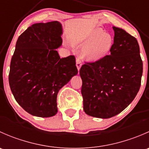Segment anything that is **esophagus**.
<instances>
[{"label": "esophagus", "mask_w": 149, "mask_h": 149, "mask_svg": "<svg viewBox=\"0 0 149 149\" xmlns=\"http://www.w3.org/2000/svg\"><path fill=\"white\" fill-rule=\"evenodd\" d=\"M81 61L80 58H77V59H76V66H77V68L78 70H80L81 67Z\"/></svg>", "instance_id": "esophagus-1"}]
</instances>
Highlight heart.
I'll use <instances>...</instances> for the list:
<instances>
[{
	"mask_svg": "<svg viewBox=\"0 0 149 149\" xmlns=\"http://www.w3.org/2000/svg\"><path fill=\"white\" fill-rule=\"evenodd\" d=\"M76 42L86 46L83 50V56L86 61H97L109 54L113 40L109 34L97 29L86 32L76 40Z\"/></svg>",
	"mask_w": 149,
	"mask_h": 149,
	"instance_id": "heart-1",
	"label": "heart"
}]
</instances>
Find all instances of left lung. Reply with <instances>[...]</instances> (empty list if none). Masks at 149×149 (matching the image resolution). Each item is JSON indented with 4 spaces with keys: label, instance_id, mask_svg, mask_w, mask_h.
<instances>
[{
    "label": "left lung",
    "instance_id": "left-lung-1",
    "mask_svg": "<svg viewBox=\"0 0 149 149\" xmlns=\"http://www.w3.org/2000/svg\"><path fill=\"white\" fill-rule=\"evenodd\" d=\"M110 55L80 69L84 110L88 115L109 118L124 110L139 92L143 62L137 40L113 26Z\"/></svg>",
    "mask_w": 149,
    "mask_h": 149
}]
</instances>
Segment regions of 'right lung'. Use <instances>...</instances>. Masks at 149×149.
I'll return each mask as SVG.
<instances>
[{
  "instance_id": "add662e5",
  "label": "right lung",
  "mask_w": 149,
  "mask_h": 149,
  "mask_svg": "<svg viewBox=\"0 0 149 149\" xmlns=\"http://www.w3.org/2000/svg\"><path fill=\"white\" fill-rule=\"evenodd\" d=\"M62 26L57 21L34 24L18 38L8 81L18 104L41 118L58 112L59 90L78 73L73 55L61 58L55 49L62 45Z\"/></svg>"
}]
</instances>
